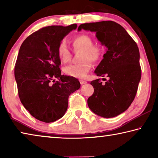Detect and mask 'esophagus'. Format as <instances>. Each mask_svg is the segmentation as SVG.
<instances>
[{"mask_svg":"<svg viewBox=\"0 0 158 158\" xmlns=\"http://www.w3.org/2000/svg\"><path fill=\"white\" fill-rule=\"evenodd\" d=\"M79 81H80V84H81V85L85 84V83H86V81H84V80H79Z\"/></svg>","mask_w":158,"mask_h":158,"instance_id":"1","label":"esophagus"}]
</instances>
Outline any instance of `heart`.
I'll use <instances>...</instances> for the list:
<instances>
[{
	"mask_svg": "<svg viewBox=\"0 0 158 158\" xmlns=\"http://www.w3.org/2000/svg\"><path fill=\"white\" fill-rule=\"evenodd\" d=\"M74 49L83 51L81 60L78 64H70L64 68V73L68 75L84 78L91 68V62H97L102 56L103 49L100 45L93 44V40L87 34H80L74 37L72 40ZM57 54L60 60L63 63H68L71 58V52L66 42L63 40L60 42L57 48Z\"/></svg>",
	"mask_w": 158,
	"mask_h": 158,
	"instance_id": "b5f03b06",
	"label": "heart"
}]
</instances>
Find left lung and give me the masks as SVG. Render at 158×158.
Here are the masks:
<instances>
[{"label": "left lung", "instance_id": "obj_1", "mask_svg": "<svg viewBox=\"0 0 158 158\" xmlns=\"http://www.w3.org/2000/svg\"><path fill=\"white\" fill-rule=\"evenodd\" d=\"M81 29L95 32L107 48L95 73L108 80L104 84L100 79L90 82L94 93L88 105L98 116L115 117L127 110L137 94L141 74L137 44L122 26L112 21L83 23L78 31Z\"/></svg>", "mask_w": 158, "mask_h": 158}]
</instances>
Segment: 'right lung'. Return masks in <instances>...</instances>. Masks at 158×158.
Instances as JSON below:
<instances>
[{
    "label": "right lung",
    "mask_w": 158,
    "mask_h": 158,
    "mask_svg": "<svg viewBox=\"0 0 158 158\" xmlns=\"http://www.w3.org/2000/svg\"><path fill=\"white\" fill-rule=\"evenodd\" d=\"M77 26L74 23L42 28L20 47L15 67L19 97L31 116L40 121L52 123L62 118L69 96L81 85L77 79L61 74L57 54L58 44ZM54 78L59 81L55 82Z\"/></svg>",
    "instance_id": "1"
}]
</instances>
